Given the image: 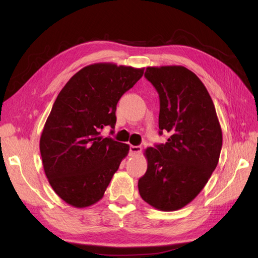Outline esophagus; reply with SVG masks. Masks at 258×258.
Wrapping results in <instances>:
<instances>
[{"instance_id": "34e87169", "label": "esophagus", "mask_w": 258, "mask_h": 258, "mask_svg": "<svg viewBox=\"0 0 258 258\" xmlns=\"http://www.w3.org/2000/svg\"><path fill=\"white\" fill-rule=\"evenodd\" d=\"M130 151L132 154H139V153L142 152V147L141 146H135V145H131L130 146Z\"/></svg>"}]
</instances>
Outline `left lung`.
Segmentation results:
<instances>
[{"mask_svg":"<svg viewBox=\"0 0 258 258\" xmlns=\"http://www.w3.org/2000/svg\"><path fill=\"white\" fill-rule=\"evenodd\" d=\"M160 95V134L165 144L147 147V171L139 191L147 204L177 211L200 194L216 168L223 135L205 85L184 67H150L144 74Z\"/></svg>","mask_w":258,"mask_h":258,"instance_id":"1","label":"left lung"}]
</instances>
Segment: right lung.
Instances as JSON below:
<instances>
[{
	"instance_id": "add662e5",
	"label": "right lung",
	"mask_w": 258,
	"mask_h": 258,
	"mask_svg": "<svg viewBox=\"0 0 258 258\" xmlns=\"http://www.w3.org/2000/svg\"><path fill=\"white\" fill-rule=\"evenodd\" d=\"M143 73L144 69L114 63L91 64L59 92L40 151L48 183L68 204L83 208L100 201L128 154L127 144L103 139L101 131L115 127L117 102Z\"/></svg>"
}]
</instances>
